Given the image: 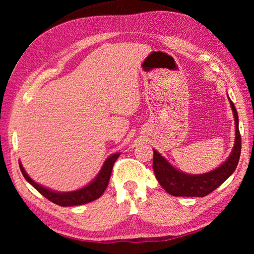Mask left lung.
Wrapping results in <instances>:
<instances>
[{
	"label": "left lung",
	"mask_w": 254,
	"mask_h": 254,
	"mask_svg": "<svg viewBox=\"0 0 254 254\" xmlns=\"http://www.w3.org/2000/svg\"><path fill=\"white\" fill-rule=\"evenodd\" d=\"M230 100V98H229ZM235 120V143L227 160L215 170L203 175H187L175 169L160 153L153 150V171L162 188L173 196L204 197L214 191L234 173L241 154V134L239 115L233 102L230 100Z\"/></svg>",
	"instance_id": "obj_1"
}]
</instances>
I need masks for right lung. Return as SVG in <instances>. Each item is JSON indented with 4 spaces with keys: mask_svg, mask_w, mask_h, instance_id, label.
<instances>
[{
    "mask_svg": "<svg viewBox=\"0 0 254 254\" xmlns=\"http://www.w3.org/2000/svg\"><path fill=\"white\" fill-rule=\"evenodd\" d=\"M120 153H115L113 156L106 159V161L103 165L101 173L97 175V177L93 180V182L81 189L75 191H69V192H56L50 190V189H47L42 187L41 185L34 183L33 180L29 177L23 169L21 162L19 163L21 173H22L23 177L25 178L28 183H30L32 186L37 189L38 191L40 192L42 196H45L47 199H49L53 203L57 204L59 206H76V205H83L87 204L89 201H93L97 198H100L103 192L109 185V180L112 174V169H113V166L117 159L119 158Z\"/></svg>",
    "mask_w": 254,
    "mask_h": 254,
    "instance_id": "add662e5",
    "label": "right lung"
}]
</instances>
